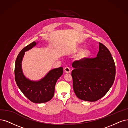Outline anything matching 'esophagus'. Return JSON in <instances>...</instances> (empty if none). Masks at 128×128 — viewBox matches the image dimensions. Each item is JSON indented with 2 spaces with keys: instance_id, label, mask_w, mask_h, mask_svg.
Returning a JSON list of instances; mask_svg holds the SVG:
<instances>
[{
  "instance_id": "esophagus-1",
  "label": "esophagus",
  "mask_w": 128,
  "mask_h": 128,
  "mask_svg": "<svg viewBox=\"0 0 128 128\" xmlns=\"http://www.w3.org/2000/svg\"><path fill=\"white\" fill-rule=\"evenodd\" d=\"M64 70H65V72L66 73H70V68L68 66H66L64 68Z\"/></svg>"
}]
</instances>
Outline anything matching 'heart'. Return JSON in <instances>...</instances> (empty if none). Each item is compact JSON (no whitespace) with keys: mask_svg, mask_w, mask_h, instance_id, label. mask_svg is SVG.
<instances>
[{"mask_svg":"<svg viewBox=\"0 0 128 128\" xmlns=\"http://www.w3.org/2000/svg\"><path fill=\"white\" fill-rule=\"evenodd\" d=\"M88 54L89 52L87 50H85L81 54V58H85V57L87 56L88 55Z\"/></svg>","mask_w":128,"mask_h":128,"instance_id":"1","label":"heart"}]
</instances>
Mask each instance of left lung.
<instances>
[{
    "mask_svg": "<svg viewBox=\"0 0 128 128\" xmlns=\"http://www.w3.org/2000/svg\"><path fill=\"white\" fill-rule=\"evenodd\" d=\"M72 66L74 91L81 100L98 101L106 95L114 81V61L109 50L101 42L96 57L75 60Z\"/></svg>",
    "mask_w": 128,
    "mask_h": 128,
    "instance_id": "8db88e82",
    "label": "left lung"
}]
</instances>
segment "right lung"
<instances>
[{"mask_svg":"<svg viewBox=\"0 0 128 128\" xmlns=\"http://www.w3.org/2000/svg\"><path fill=\"white\" fill-rule=\"evenodd\" d=\"M36 42L25 47L19 53L15 66V79L22 93L32 102L45 103L50 100L54 95L55 86L58 78L63 73V68H58L50 70L44 78L38 82H32L27 79L22 74V61L25 52L36 45Z\"/></svg>","mask_w":128,"mask_h":128,"instance_id":"obj_1","label":"right lung"}]
</instances>
